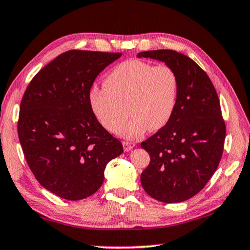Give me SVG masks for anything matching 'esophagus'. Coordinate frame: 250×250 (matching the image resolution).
<instances>
[{
    "label": "esophagus",
    "mask_w": 250,
    "mask_h": 250,
    "mask_svg": "<svg viewBox=\"0 0 250 250\" xmlns=\"http://www.w3.org/2000/svg\"><path fill=\"white\" fill-rule=\"evenodd\" d=\"M122 145H124V149H125V151H130V150H131L134 146L133 142H129V141H124L122 142Z\"/></svg>",
    "instance_id": "1"
}]
</instances>
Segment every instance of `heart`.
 <instances>
[{
  "label": "heart",
  "mask_w": 250,
  "mask_h": 250,
  "mask_svg": "<svg viewBox=\"0 0 250 250\" xmlns=\"http://www.w3.org/2000/svg\"><path fill=\"white\" fill-rule=\"evenodd\" d=\"M105 88L93 86L89 101L92 112L104 129L118 133L127 104L130 117L121 128L125 138H137L149 130H159L175 112L179 96V78L171 66L129 60L110 71Z\"/></svg>",
  "instance_id": "heart-1"
}]
</instances>
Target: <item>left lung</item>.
<instances>
[{
	"label": "left lung",
	"mask_w": 250,
	"mask_h": 250,
	"mask_svg": "<svg viewBox=\"0 0 250 250\" xmlns=\"http://www.w3.org/2000/svg\"><path fill=\"white\" fill-rule=\"evenodd\" d=\"M138 58L165 62L179 78V96L171 119L141 142L150 156L141 185L153 199L182 203L205 187L223 156L226 125L219 98L207 73L187 55L153 50L140 52Z\"/></svg>",
	"instance_id": "left-lung-1"
}]
</instances>
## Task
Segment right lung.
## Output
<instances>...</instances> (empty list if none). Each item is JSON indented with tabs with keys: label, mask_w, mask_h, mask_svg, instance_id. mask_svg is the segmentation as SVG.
Returning <instances> with one entry per match:
<instances>
[{
	"label": "right lung",
	"mask_w": 250,
	"mask_h": 250,
	"mask_svg": "<svg viewBox=\"0 0 250 250\" xmlns=\"http://www.w3.org/2000/svg\"><path fill=\"white\" fill-rule=\"evenodd\" d=\"M121 53L71 50L35 74L22 98L19 140L40 185L66 200L93 195L122 144L97 120L89 93Z\"/></svg>",
	"instance_id": "right-lung-1"
}]
</instances>
